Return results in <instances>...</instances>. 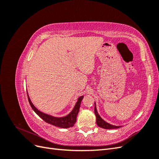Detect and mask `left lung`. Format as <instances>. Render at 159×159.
<instances>
[{"mask_svg":"<svg viewBox=\"0 0 159 159\" xmlns=\"http://www.w3.org/2000/svg\"><path fill=\"white\" fill-rule=\"evenodd\" d=\"M94 111H95V115L96 117V123H97L98 125L101 127L105 129H118L120 128L122 126H115L113 125H111L106 121H105L104 120L100 117V115L98 113L97 108H96V104L95 103V109H94Z\"/></svg>","mask_w":159,"mask_h":159,"instance_id":"left-lung-1","label":"left lung"}]
</instances>
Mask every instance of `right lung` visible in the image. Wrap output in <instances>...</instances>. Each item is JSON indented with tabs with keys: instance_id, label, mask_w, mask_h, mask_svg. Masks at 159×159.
I'll use <instances>...</instances> for the list:
<instances>
[{
	"instance_id": "obj_1",
	"label": "right lung",
	"mask_w": 159,
	"mask_h": 159,
	"mask_svg": "<svg viewBox=\"0 0 159 159\" xmlns=\"http://www.w3.org/2000/svg\"><path fill=\"white\" fill-rule=\"evenodd\" d=\"M27 95H28V102H29V103L31 107L34 110V111L38 115V116L41 117L45 122H46L48 123L51 124V125H54L56 127H58L60 128H64V129L70 128V127H71L74 125V124L76 122L77 116H78V114L79 110H80L81 102L84 98V95L80 96V97L78 99V102H76L73 110H72L68 115H67L66 116H64V117H57L52 116V115H48V114L44 113H43V112L40 111L38 110L34 106V105H33L32 102H31L28 92H27Z\"/></svg>"
}]
</instances>
